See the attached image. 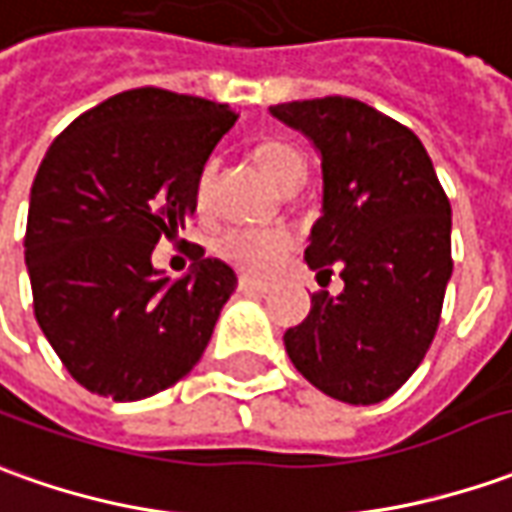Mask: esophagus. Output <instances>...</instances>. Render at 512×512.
Instances as JSON below:
<instances>
[{
  "label": "esophagus",
  "mask_w": 512,
  "mask_h": 512,
  "mask_svg": "<svg viewBox=\"0 0 512 512\" xmlns=\"http://www.w3.org/2000/svg\"><path fill=\"white\" fill-rule=\"evenodd\" d=\"M238 288H241L243 294H269L271 285L263 283V280H252V277H241Z\"/></svg>",
  "instance_id": "esophagus-1"
}]
</instances>
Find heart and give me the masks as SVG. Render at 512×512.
Masks as SVG:
<instances>
[{
    "instance_id": "b5f03b06",
    "label": "heart",
    "mask_w": 512,
    "mask_h": 512,
    "mask_svg": "<svg viewBox=\"0 0 512 512\" xmlns=\"http://www.w3.org/2000/svg\"><path fill=\"white\" fill-rule=\"evenodd\" d=\"M255 162L266 173L274 187L280 190H297L305 176H308V159L297 145L285 142V139H266L255 148ZM215 176V165L207 162L198 170L196 179V204L204 210L207 196H210V184ZM291 235L283 229H255V227H235L227 229L224 235H218L215 252L221 260H227L229 266L246 271V274H269L274 271L283 257L291 252Z\"/></svg>"
}]
</instances>
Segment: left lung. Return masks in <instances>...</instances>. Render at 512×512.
<instances>
[{"instance_id": "1", "label": "left lung", "mask_w": 512, "mask_h": 512, "mask_svg": "<svg viewBox=\"0 0 512 512\" xmlns=\"http://www.w3.org/2000/svg\"><path fill=\"white\" fill-rule=\"evenodd\" d=\"M271 114L322 154V218L305 260L344 280L336 300L311 297L305 322L285 330V353L336 401H387L440 325L454 269L446 190L415 131L361 100H294Z\"/></svg>"}]
</instances>
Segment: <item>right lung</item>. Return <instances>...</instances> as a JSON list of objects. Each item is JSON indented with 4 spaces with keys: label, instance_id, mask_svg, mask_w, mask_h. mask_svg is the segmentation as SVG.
Masks as SVG:
<instances>
[{
    "label": "right lung",
    "instance_id": "right-lung-1",
    "mask_svg": "<svg viewBox=\"0 0 512 512\" xmlns=\"http://www.w3.org/2000/svg\"><path fill=\"white\" fill-rule=\"evenodd\" d=\"M235 120L227 103L142 86L83 111L41 159L24 235L33 311L89 392L151 398L210 342L235 271L193 249L170 283L151 252L196 210L198 170Z\"/></svg>",
    "mask_w": 512,
    "mask_h": 512
}]
</instances>
